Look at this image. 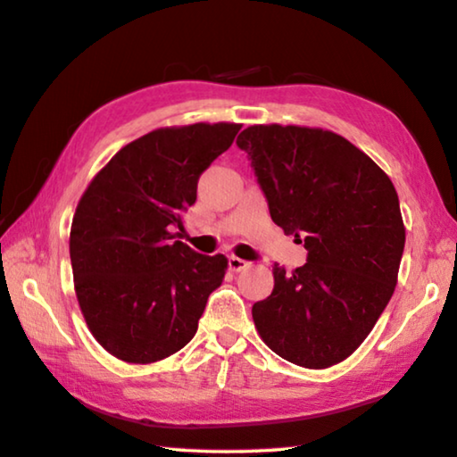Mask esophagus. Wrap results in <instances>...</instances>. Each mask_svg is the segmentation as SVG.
Segmentation results:
<instances>
[{"label": "esophagus", "instance_id": "obj_1", "mask_svg": "<svg viewBox=\"0 0 457 457\" xmlns=\"http://www.w3.org/2000/svg\"><path fill=\"white\" fill-rule=\"evenodd\" d=\"M251 262L245 261V259H238V257H228V269L235 270V273H238V270H245L246 267H249Z\"/></svg>", "mask_w": 457, "mask_h": 457}]
</instances>
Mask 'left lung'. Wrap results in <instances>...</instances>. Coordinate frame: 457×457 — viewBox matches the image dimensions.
<instances>
[{
	"instance_id": "1",
	"label": "left lung",
	"mask_w": 457,
	"mask_h": 457,
	"mask_svg": "<svg viewBox=\"0 0 457 457\" xmlns=\"http://www.w3.org/2000/svg\"><path fill=\"white\" fill-rule=\"evenodd\" d=\"M237 144L251 156L270 219L309 251L293 273L273 267V293L253 305L254 327L295 365L341 363L395 291L405 227L394 182L323 128L254 124Z\"/></svg>"
}]
</instances>
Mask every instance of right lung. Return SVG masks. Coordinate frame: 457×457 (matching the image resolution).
Listing matches in <instances>:
<instances>
[{
	"label": "right lung",
	"instance_id": "add662e5",
	"mask_svg": "<svg viewBox=\"0 0 457 457\" xmlns=\"http://www.w3.org/2000/svg\"><path fill=\"white\" fill-rule=\"evenodd\" d=\"M241 124L158 128L120 148L79 198L70 230L78 305L94 339L126 363H154L195 337L228 261L182 241L200 174Z\"/></svg>",
	"mask_w": 457,
	"mask_h": 457
}]
</instances>
